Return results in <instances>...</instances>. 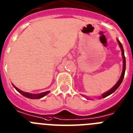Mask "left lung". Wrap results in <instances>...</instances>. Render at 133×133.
I'll use <instances>...</instances> for the list:
<instances>
[{"mask_svg": "<svg viewBox=\"0 0 133 133\" xmlns=\"http://www.w3.org/2000/svg\"><path fill=\"white\" fill-rule=\"evenodd\" d=\"M117 41L118 43H119V47H120V49L121 50V54H122V57H123V70H122V73H121V75L120 78H119V80L117 81V82L116 84H115V86H114L113 88H111L109 90L107 91L106 92H105V93H103V94H102V96H100L99 97V99H102V98H104V97H107V96H109V95H111V94L114 93V92H115V90H116L119 87V86L121 85V82H123V80L124 78V76H125V69H126V60H125V54H124V49H123V45L122 44H121V43L119 41V40L118 39H117ZM85 97H86V99H88L87 97L85 96Z\"/></svg>", "mask_w": 133, "mask_h": 133, "instance_id": "obj_1", "label": "left lung"}]
</instances>
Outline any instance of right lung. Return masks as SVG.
Instances as JSON below:
<instances>
[{
    "label": "right lung",
    "instance_id": "obj_1",
    "mask_svg": "<svg viewBox=\"0 0 133 133\" xmlns=\"http://www.w3.org/2000/svg\"><path fill=\"white\" fill-rule=\"evenodd\" d=\"M12 85L13 86H14V88H15L19 94H21L22 96H25V97H28V98H30V99H40V98H41V97H43L44 96H45L46 95L48 94L50 92V91H47V92H42V93H39V94H31V93H28V92H24V91L20 90L19 89H18V88L16 87L13 84Z\"/></svg>",
    "mask_w": 133,
    "mask_h": 133
}]
</instances>
